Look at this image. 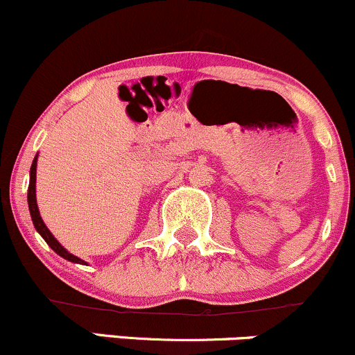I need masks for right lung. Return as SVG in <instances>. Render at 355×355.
I'll use <instances>...</instances> for the list:
<instances>
[{"label": "right lung", "instance_id": "right-lung-1", "mask_svg": "<svg viewBox=\"0 0 355 355\" xmlns=\"http://www.w3.org/2000/svg\"><path fill=\"white\" fill-rule=\"evenodd\" d=\"M36 160H38V155H36L33 164H31L30 187H28V207H30V214H31V220H33L35 229L40 232V235L44 239V242H46L60 257H63V259L70 260V262H75V263H85L83 260L78 259L76 255L70 254L67 248L61 245L58 240L53 237V234L48 230V227L44 225L42 215H40V210H38V203H36Z\"/></svg>", "mask_w": 355, "mask_h": 355}]
</instances>
